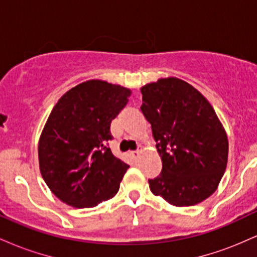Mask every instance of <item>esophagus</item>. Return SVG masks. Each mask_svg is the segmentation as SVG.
<instances>
[{
	"mask_svg": "<svg viewBox=\"0 0 257 257\" xmlns=\"http://www.w3.org/2000/svg\"><path fill=\"white\" fill-rule=\"evenodd\" d=\"M141 153H143V150H137V151H132L131 152V155L133 156V158H135V159H138L139 157H140L141 156Z\"/></svg>",
	"mask_w": 257,
	"mask_h": 257,
	"instance_id": "obj_1",
	"label": "esophagus"
}]
</instances>
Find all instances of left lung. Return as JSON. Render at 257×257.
I'll list each match as a JSON object with an SVG mask.
<instances>
[{
  "mask_svg": "<svg viewBox=\"0 0 257 257\" xmlns=\"http://www.w3.org/2000/svg\"><path fill=\"white\" fill-rule=\"evenodd\" d=\"M162 173L150 190L174 206H192L219 187L228 159V139L216 112L200 91L178 77L140 88Z\"/></svg>",
  "mask_w": 257,
  "mask_h": 257,
  "instance_id": "obj_1",
  "label": "left lung"
}]
</instances>
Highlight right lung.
Masks as SVG:
<instances>
[{
    "instance_id": "1",
    "label": "right lung",
    "mask_w": 257,
    "mask_h": 257,
    "mask_svg": "<svg viewBox=\"0 0 257 257\" xmlns=\"http://www.w3.org/2000/svg\"><path fill=\"white\" fill-rule=\"evenodd\" d=\"M132 95L129 88L89 79L58 100L38 140V164L49 190L75 208H94L118 192L129 166L106 141Z\"/></svg>"
}]
</instances>
